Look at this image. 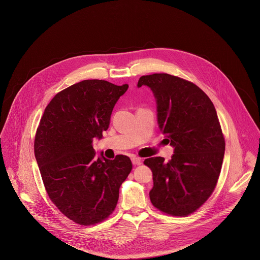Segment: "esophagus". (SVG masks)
Masks as SVG:
<instances>
[{
	"label": "esophagus",
	"mask_w": 260,
	"mask_h": 260,
	"mask_svg": "<svg viewBox=\"0 0 260 260\" xmlns=\"http://www.w3.org/2000/svg\"><path fill=\"white\" fill-rule=\"evenodd\" d=\"M131 160H132V163H133L134 165H140V164H141V159L138 158V157H136V156H132V157H131Z\"/></svg>",
	"instance_id": "obj_1"
}]
</instances>
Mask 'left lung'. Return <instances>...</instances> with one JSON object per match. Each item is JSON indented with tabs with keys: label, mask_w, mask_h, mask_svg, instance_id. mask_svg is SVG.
<instances>
[{
	"label": "left lung",
	"mask_w": 260,
	"mask_h": 260,
	"mask_svg": "<svg viewBox=\"0 0 260 260\" xmlns=\"http://www.w3.org/2000/svg\"><path fill=\"white\" fill-rule=\"evenodd\" d=\"M151 88L157 100L160 130L174 147L167 163L147 158L153 173L149 195L154 207L172 216H187L214 191L222 166L225 139L215 107L194 83L161 73L142 76L138 87Z\"/></svg>",
	"instance_id": "8db88e82"
}]
</instances>
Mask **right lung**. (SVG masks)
<instances>
[{
    "mask_svg": "<svg viewBox=\"0 0 260 260\" xmlns=\"http://www.w3.org/2000/svg\"><path fill=\"white\" fill-rule=\"evenodd\" d=\"M127 89V84L84 80L56 94L40 120L34 150L44 186L57 208L77 224L108 218L132 170L129 157L96 158L93 149Z\"/></svg>",
    "mask_w": 260,
    "mask_h": 260,
    "instance_id": "right-lung-1",
    "label": "right lung"
}]
</instances>
